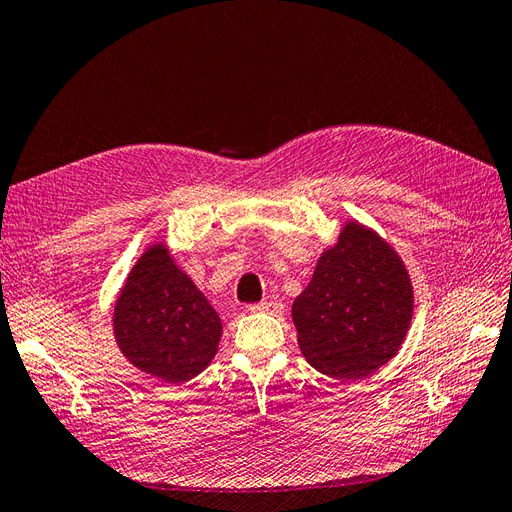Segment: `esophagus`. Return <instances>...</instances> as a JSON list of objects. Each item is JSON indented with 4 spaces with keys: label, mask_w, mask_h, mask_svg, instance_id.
Segmentation results:
<instances>
[{
    "label": "esophagus",
    "mask_w": 512,
    "mask_h": 512,
    "mask_svg": "<svg viewBox=\"0 0 512 512\" xmlns=\"http://www.w3.org/2000/svg\"><path fill=\"white\" fill-rule=\"evenodd\" d=\"M282 303H275V301H262V303H256V305H250V312H256V314H282Z\"/></svg>",
    "instance_id": "34e87169"
}]
</instances>
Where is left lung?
Segmentation results:
<instances>
[{"label":"left lung","mask_w":512,"mask_h":512,"mask_svg":"<svg viewBox=\"0 0 512 512\" xmlns=\"http://www.w3.org/2000/svg\"><path fill=\"white\" fill-rule=\"evenodd\" d=\"M414 290L404 260L376 230L348 220L292 303L299 348L320 374L359 380L399 352Z\"/></svg>","instance_id":"8db88e82"}]
</instances>
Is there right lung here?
Wrapping results in <instances>:
<instances>
[{
	"instance_id": "obj_1",
	"label": "right lung",
	"mask_w": 512,
	"mask_h": 512,
	"mask_svg": "<svg viewBox=\"0 0 512 512\" xmlns=\"http://www.w3.org/2000/svg\"><path fill=\"white\" fill-rule=\"evenodd\" d=\"M115 342L126 359L168 384L198 376L220 346L222 320L164 243H153L119 290Z\"/></svg>"
}]
</instances>
